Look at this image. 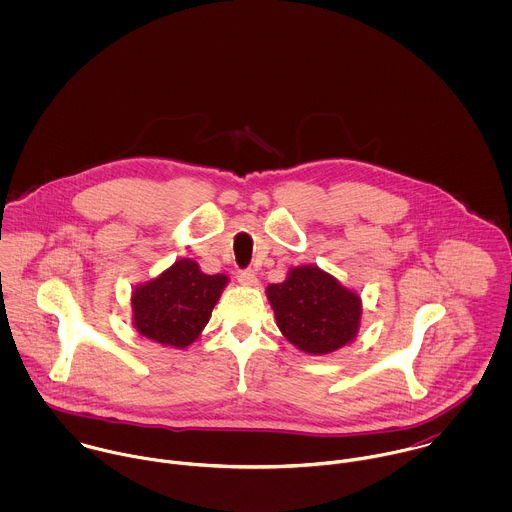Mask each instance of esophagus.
I'll use <instances>...</instances> for the list:
<instances>
[{"mask_svg": "<svg viewBox=\"0 0 512 512\" xmlns=\"http://www.w3.org/2000/svg\"><path fill=\"white\" fill-rule=\"evenodd\" d=\"M238 282H240L242 286H246V288L258 286V278H256V274H254L252 270H242V272H238Z\"/></svg>", "mask_w": 512, "mask_h": 512, "instance_id": "esophagus-1", "label": "esophagus"}]
</instances>
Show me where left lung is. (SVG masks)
<instances>
[{"label":"left lung","instance_id":"left-lung-1","mask_svg":"<svg viewBox=\"0 0 512 512\" xmlns=\"http://www.w3.org/2000/svg\"><path fill=\"white\" fill-rule=\"evenodd\" d=\"M282 335L307 355H329L353 343L363 317L361 295L319 266H295L266 288Z\"/></svg>","mask_w":512,"mask_h":512}]
</instances>
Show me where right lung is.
I'll return each instance as SVG.
<instances>
[{"label": "right lung", "instance_id": "right-lung-1", "mask_svg": "<svg viewBox=\"0 0 512 512\" xmlns=\"http://www.w3.org/2000/svg\"><path fill=\"white\" fill-rule=\"evenodd\" d=\"M228 276H209L191 258H181L132 292V323L153 343L185 349L211 319Z\"/></svg>", "mask_w": 512, "mask_h": 512}]
</instances>
